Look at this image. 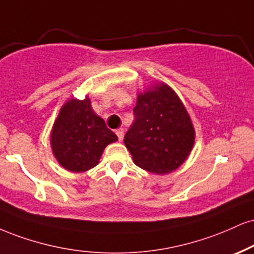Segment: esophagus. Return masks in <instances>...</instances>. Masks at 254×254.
<instances>
[{"mask_svg": "<svg viewBox=\"0 0 254 254\" xmlns=\"http://www.w3.org/2000/svg\"><path fill=\"white\" fill-rule=\"evenodd\" d=\"M116 135H117L119 140H122V139H123V136H124V130L122 129V127H121V129H117V130H116Z\"/></svg>", "mask_w": 254, "mask_h": 254, "instance_id": "1", "label": "esophagus"}]
</instances>
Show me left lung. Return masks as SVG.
<instances>
[{"label": "left lung", "instance_id": "8db88e82", "mask_svg": "<svg viewBox=\"0 0 254 254\" xmlns=\"http://www.w3.org/2000/svg\"><path fill=\"white\" fill-rule=\"evenodd\" d=\"M133 115L124 144L136 166L156 175L181 167L194 146L195 129L175 91L155 82L137 93Z\"/></svg>", "mask_w": 254, "mask_h": 254}]
</instances>
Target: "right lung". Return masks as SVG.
I'll list each match as a JSON object with an SVG mask.
<instances>
[{"instance_id":"right-lung-1","label":"right lung","mask_w":254,"mask_h":254,"mask_svg":"<svg viewBox=\"0 0 254 254\" xmlns=\"http://www.w3.org/2000/svg\"><path fill=\"white\" fill-rule=\"evenodd\" d=\"M50 139L60 166L71 173H82L96 167L104 149L118 137L94 114L86 96L82 100L71 98L61 106Z\"/></svg>"}]
</instances>
